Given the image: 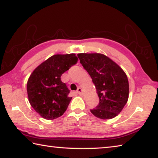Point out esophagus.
Returning a JSON list of instances; mask_svg holds the SVG:
<instances>
[{
    "mask_svg": "<svg viewBox=\"0 0 158 158\" xmlns=\"http://www.w3.org/2000/svg\"><path fill=\"white\" fill-rule=\"evenodd\" d=\"M77 93H79V95H81L84 91H83V90H82V89H81V88H78V89H77Z\"/></svg>",
    "mask_w": 158,
    "mask_h": 158,
    "instance_id": "34e87169",
    "label": "esophagus"
}]
</instances>
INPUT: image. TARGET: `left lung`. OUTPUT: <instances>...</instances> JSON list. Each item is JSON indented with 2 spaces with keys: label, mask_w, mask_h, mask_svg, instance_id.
Masks as SVG:
<instances>
[{
  "label": "left lung",
  "mask_w": 158,
  "mask_h": 158,
  "mask_svg": "<svg viewBox=\"0 0 158 158\" xmlns=\"http://www.w3.org/2000/svg\"><path fill=\"white\" fill-rule=\"evenodd\" d=\"M95 84L100 103L90 112L98 118L111 119L121 113L129 98V82L121 67L99 53L77 54Z\"/></svg>",
  "instance_id": "left-lung-1"
}]
</instances>
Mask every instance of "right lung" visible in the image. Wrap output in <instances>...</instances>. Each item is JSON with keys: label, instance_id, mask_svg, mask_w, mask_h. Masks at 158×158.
<instances>
[{"label": "right lung", "instance_id": "add662e5", "mask_svg": "<svg viewBox=\"0 0 158 158\" xmlns=\"http://www.w3.org/2000/svg\"><path fill=\"white\" fill-rule=\"evenodd\" d=\"M77 60L75 53L55 54L31 73L27 82L28 101L41 117L53 120L65 113L72 98L60 77Z\"/></svg>", "mask_w": 158, "mask_h": 158}]
</instances>
